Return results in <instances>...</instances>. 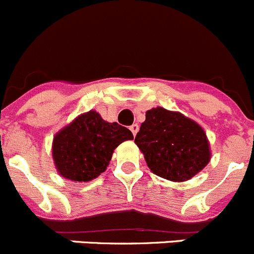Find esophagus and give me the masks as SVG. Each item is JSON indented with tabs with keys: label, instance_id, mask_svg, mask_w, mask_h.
Listing matches in <instances>:
<instances>
[{
	"label": "esophagus",
	"instance_id": "obj_1",
	"mask_svg": "<svg viewBox=\"0 0 254 254\" xmlns=\"http://www.w3.org/2000/svg\"><path fill=\"white\" fill-rule=\"evenodd\" d=\"M129 129H131V132L133 133V136H136L137 132H138V125H137V123H133V125L129 127Z\"/></svg>",
	"mask_w": 254,
	"mask_h": 254
}]
</instances>
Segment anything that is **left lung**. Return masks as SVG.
Listing matches in <instances>:
<instances>
[{
	"label": "left lung",
	"instance_id": "left-lung-1",
	"mask_svg": "<svg viewBox=\"0 0 254 254\" xmlns=\"http://www.w3.org/2000/svg\"><path fill=\"white\" fill-rule=\"evenodd\" d=\"M134 143L155 175L175 183L190 180L211 157L203 127L180 112L162 107L146 112Z\"/></svg>",
	"mask_w": 254,
	"mask_h": 254
}]
</instances>
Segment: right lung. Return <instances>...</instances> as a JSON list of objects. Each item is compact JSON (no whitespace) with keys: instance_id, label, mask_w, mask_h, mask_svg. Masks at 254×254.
<instances>
[{"instance_id":"right-lung-1","label":"right lung","mask_w":254,"mask_h":254,"mask_svg":"<svg viewBox=\"0 0 254 254\" xmlns=\"http://www.w3.org/2000/svg\"><path fill=\"white\" fill-rule=\"evenodd\" d=\"M128 139H133L132 132L117 122H107L93 109L81 113L53 139L58 174L78 183L97 179L107 170L116 148Z\"/></svg>"}]
</instances>
